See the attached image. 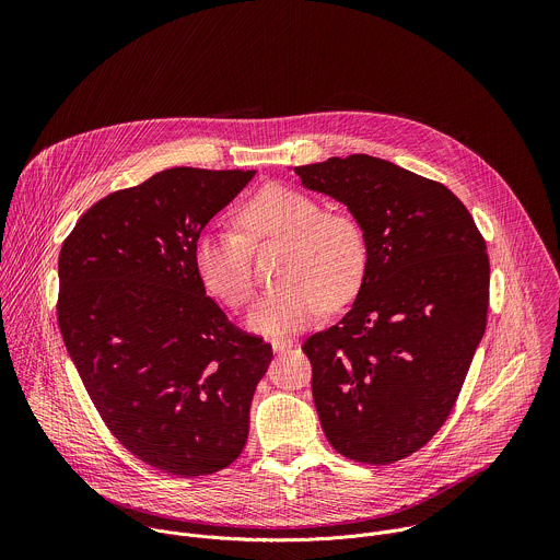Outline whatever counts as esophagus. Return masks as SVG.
I'll use <instances>...</instances> for the list:
<instances>
[{
    "label": "esophagus",
    "instance_id": "1",
    "mask_svg": "<svg viewBox=\"0 0 560 560\" xmlns=\"http://www.w3.org/2000/svg\"><path fill=\"white\" fill-rule=\"evenodd\" d=\"M270 343H272V350L279 352V354H281V352H288V350L294 346L290 339H272Z\"/></svg>",
    "mask_w": 560,
    "mask_h": 560
}]
</instances>
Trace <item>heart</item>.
Here are the masks:
<instances>
[{
	"label": "heart",
	"mask_w": 560,
	"mask_h": 560,
	"mask_svg": "<svg viewBox=\"0 0 560 560\" xmlns=\"http://www.w3.org/2000/svg\"><path fill=\"white\" fill-rule=\"evenodd\" d=\"M246 236L232 228H208L195 244V268L203 285L230 307L253 296L250 242L288 244L279 279L250 310L248 324L266 335H292L324 307L346 305L368 270V238L357 217L322 210L310 195L288 186L259 190L238 212Z\"/></svg>",
	"instance_id": "b5f03b06"
}]
</instances>
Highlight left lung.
I'll return each mask as SVG.
<instances>
[{"label": "left lung", "mask_w": 560, "mask_h": 560, "mask_svg": "<svg viewBox=\"0 0 560 560\" xmlns=\"http://www.w3.org/2000/svg\"><path fill=\"white\" fill-rule=\"evenodd\" d=\"M365 230L368 270L350 312L312 335V396L330 445L387 465L421 450L450 417L483 339L486 238L443 184L370 154L296 166Z\"/></svg>", "instance_id": "8db88e82"}]
</instances>
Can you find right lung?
I'll return each instance as SVG.
<instances>
[{"instance_id":"add662e5","label":"right lung","mask_w":560,"mask_h":560,"mask_svg":"<svg viewBox=\"0 0 560 560\" xmlns=\"http://www.w3.org/2000/svg\"><path fill=\"white\" fill-rule=\"evenodd\" d=\"M255 171L171 168L79 217L59 253L66 350L117 441L143 463L203 476L248 441L272 346L206 294L195 244Z\"/></svg>"}]
</instances>
